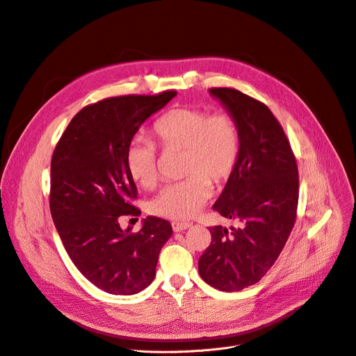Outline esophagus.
<instances>
[{
  "mask_svg": "<svg viewBox=\"0 0 356 356\" xmlns=\"http://www.w3.org/2000/svg\"><path fill=\"white\" fill-rule=\"evenodd\" d=\"M189 227H193V224H191V222H179V221H174V222H172V229H174L175 232L185 231V229H188Z\"/></svg>",
  "mask_w": 356,
  "mask_h": 356,
  "instance_id": "obj_1",
  "label": "esophagus"
}]
</instances>
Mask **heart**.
<instances>
[{"instance_id":"b5f03b06","label":"heart","mask_w":356,"mask_h":356,"mask_svg":"<svg viewBox=\"0 0 356 356\" xmlns=\"http://www.w3.org/2000/svg\"><path fill=\"white\" fill-rule=\"evenodd\" d=\"M165 151H184V181L163 188L151 201L152 213L170 220L195 216L212 195V185L225 182L239 155V128L228 113L208 114L200 108H175L159 117L154 127ZM127 168L136 184L154 188L159 178L158 151L152 141L136 138L127 152Z\"/></svg>"}]
</instances>
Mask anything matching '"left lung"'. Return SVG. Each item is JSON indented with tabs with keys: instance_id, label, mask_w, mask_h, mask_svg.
<instances>
[{
	"instance_id": "left-lung-1",
	"label": "left lung",
	"mask_w": 356,
	"mask_h": 356,
	"mask_svg": "<svg viewBox=\"0 0 356 356\" xmlns=\"http://www.w3.org/2000/svg\"><path fill=\"white\" fill-rule=\"evenodd\" d=\"M239 128V155L213 209L238 228L211 227L198 261L201 278L234 292L257 284L275 264L296 220L299 178L286 135L270 109L234 88H211Z\"/></svg>"
}]
</instances>
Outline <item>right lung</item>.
Segmentation results:
<instances>
[{
    "label": "right lung",
    "instance_id": "obj_1",
    "mask_svg": "<svg viewBox=\"0 0 356 356\" xmlns=\"http://www.w3.org/2000/svg\"><path fill=\"white\" fill-rule=\"evenodd\" d=\"M175 91L122 95L84 106L71 120L51 159L49 209L74 265L99 289L134 295L155 278L168 221L148 216L138 232L120 227L122 215L138 216L131 201L136 186L127 152L140 127Z\"/></svg>",
    "mask_w": 356,
    "mask_h": 356
}]
</instances>
